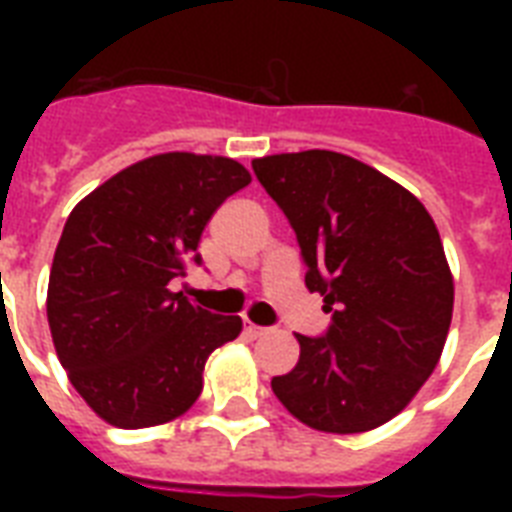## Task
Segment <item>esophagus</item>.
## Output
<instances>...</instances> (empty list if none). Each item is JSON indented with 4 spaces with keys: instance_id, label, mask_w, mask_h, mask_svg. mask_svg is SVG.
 I'll list each match as a JSON object with an SVG mask.
<instances>
[{
    "instance_id": "34e87169",
    "label": "esophagus",
    "mask_w": 512,
    "mask_h": 512,
    "mask_svg": "<svg viewBox=\"0 0 512 512\" xmlns=\"http://www.w3.org/2000/svg\"><path fill=\"white\" fill-rule=\"evenodd\" d=\"M268 332H271L268 327H257V324H252V321L247 324V335L249 337H263V335H268Z\"/></svg>"
}]
</instances>
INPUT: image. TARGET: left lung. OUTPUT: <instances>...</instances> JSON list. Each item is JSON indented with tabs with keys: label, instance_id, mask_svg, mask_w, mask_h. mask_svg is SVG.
<instances>
[{
	"label": "left lung",
	"instance_id": "1",
	"mask_svg": "<svg viewBox=\"0 0 512 512\" xmlns=\"http://www.w3.org/2000/svg\"><path fill=\"white\" fill-rule=\"evenodd\" d=\"M305 260V287L332 313L324 337L295 335L300 361L271 388L321 433H366L417 396L444 350L454 279L433 217L404 185L335 151L252 162Z\"/></svg>",
	"mask_w": 512,
	"mask_h": 512
}]
</instances>
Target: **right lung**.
<instances>
[{
  "instance_id": "1",
  "label": "right lung",
  "mask_w": 512,
  "mask_h": 512,
  "mask_svg": "<svg viewBox=\"0 0 512 512\" xmlns=\"http://www.w3.org/2000/svg\"><path fill=\"white\" fill-rule=\"evenodd\" d=\"M228 156H148L84 196L52 257L47 321L76 393L108 425L151 428L188 412L209 353L239 337V316H215L172 292L201 263L204 225L249 185Z\"/></svg>"
}]
</instances>
